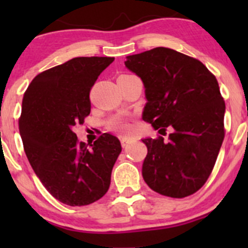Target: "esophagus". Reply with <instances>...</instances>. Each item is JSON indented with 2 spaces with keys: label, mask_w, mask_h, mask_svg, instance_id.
I'll return each instance as SVG.
<instances>
[{
  "label": "esophagus",
  "mask_w": 248,
  "mask_h": 248,
  "mask_svg": "<svg viewBox=\"0 0 248 248\" xmlns=\"http://www.w3.org/2000/svg\"><path fill=\"white\" fill-rule=\"evenodd\" d=\"M121 144H122V146L126 147L127 145L129 144V139H127V138H122V139H121Z\"/></svg>",
  "instance_id": "obj_1"
}]
</instances>
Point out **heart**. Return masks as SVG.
<instances>
[{
	"mask_svg": "<svg viewBox=\"0 0 248 248\" xmlns=\"http://www.w3.org/2000/svg\"><path fill=\"white\" fill-rule=\"evenodd\" d=\"M109 126L110 128L119 132V133L121 134H126L129 132V126L126 124V121H124V119H121V117H115V119H112L111 121L109 122Z\"/></svg>",
	"mask_w": 248,
	"mask_h": 248,
	"instance_id": "heart-1",
	"label": "heart"
}]
</instances>
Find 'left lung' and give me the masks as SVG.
Instances as JSON below:
<instances>
[{"label": "left lung", "mask_w": 248, "mask_h": 248, "mask_svg": "<svg viewBox=\"0 0 248 248\" xmlns=\"http://www.w3.org/2000/svg\"><path fill=\"white\" fill-rule=\"evenodd\" d=\"M124 64L144 82L142 120L161 134L142 139L145 182L171 198L196 193L209 179L226 133L216 77L199 60L162 46L127 56ZM167 129L172 133L166 140Z\"/></svg>", "instance_id": "obj_1"}]
</instances>
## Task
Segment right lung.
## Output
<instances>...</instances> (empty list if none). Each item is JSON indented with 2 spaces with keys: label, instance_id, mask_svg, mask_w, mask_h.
Segmentation results:
<instances>
[{
  "label": "right lung",
  "instance_id": "add662e5",
  "mask_svg": "<svg viewBox=\"0 0 248 248\" xmlns=\"http://www.w3.org/2000/svg\"><path fill=\"white\" fill-rule=\"evenodd\" d=\"M114 57H76L33 78L24 93L19 131L25 154L50 194L82 206L108 192L121 152L116 137L104 133L93 145L73 129L90 115V91Z\"/></svg>",
  "mask_w": 248,
  "mask_h": 248
}]
</instances>
